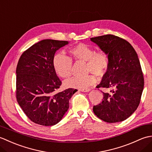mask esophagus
<instances>
[{"mask_svg": "<svg viewBox=\"0 0 152 152\" xmlns=\"http://www.w3.org/2000/svg\"><path fill=\"white\" fill-rule=\"evenodd\" d=\"M80 91H82V92H89V91H90V89H88V88L80 89Z\"/></svg>", "mask_w": 152, "mask_h": 152, "instance_id": "34e87169", "label": "esophagus"}]
</instances>
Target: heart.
Listing matches in <instances>:
<instances>
[{"mask_svg":"<svg viewBox=\"0 0 152 152\" xmlns=\"http://www.w3.org/2000/svg\"><path fill=\"white\" fill-rule=\"evenodd\" d=\"M71 56L76 60L86 61V69L97 76L105 72L108 66V57L104 51H95L93 48L85 44H80L70 50ZM53 65L56 73L61 78H66L72 73V61L70 57L62 53H57L53 59ZM96 81L92 74L86 76H75L64 82L68 88H85Z\"/></svg>","mask_w":152,"mask_h":152,"instance_id":"1","label":"heart"}]
</instances>
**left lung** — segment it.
Here are the masks:
<instances>
[{
  "label": "left lung",
  "instance_id": "1",
  "mask_svg": "<svg viewBox=\"0 0 152 152\" xmlns=\"http://www.w3.org/2000/svg\"><path fill=\"white\" fill-rule=\"evenodd\" d=\"M90 39L108 57L107 70L96 88L113 89L111 93L103 92L102 101L93 106V112L107 123L124 121L137 109L144 89L138 55L129 42L114 35Z\"/></svg>",
  "mask_w": 152,
  "mask_h": 152
}]
</instances>
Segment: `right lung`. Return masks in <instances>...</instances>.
I'll list each match as a JSON object with an SVG mask.
<instances>
[{"label": "right lung", "instance_id": "right-lung-1", "mask_svg": "<svg viewBox=\"0 0 152 152\" xmlns=\"http://www.w3.org/2000/svg\"><path fill=\"white\" fill-rule=\"evenodd\" d=\"M68 41L42 40L22 53L16 69V98L23 111L37 124H58L69 108V100L78 90L56 93L61 82L53 65L56 51Z\"/></svg>", "mask_w": 152, "mask_h": 152}]
</instances>
